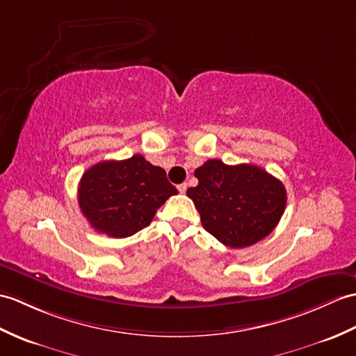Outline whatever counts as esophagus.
<instances>
[{
	"mask_svg": "<svg viewBox=\"0 0 356 356\" xmlns=\"http://www.w3.org/2000/svg\"><path fill=\"white\" fill-rule=\"evenodd\" d=\"M177 189H179V193H180V194H185V193H186V184H180V185H177Z\"/></svg>",
	"mask_w": 356,
	"mask_h": 356,
	"instance_id": "obj_1",
	"label": "esophagus"
}]
</instances>
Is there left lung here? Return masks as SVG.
<instances>
[{
  "instance_id": "1",
  "label": "left lung",
  "mask_w": 356,
  "mask_h": 356,
  "mask_svg": "<svg viewBox=\"0 0 356 356\" xmlns=\"http://www.w3.org/2000/svg\"><path fill=\"white\" fill-rule=\"evenodd\" d=\"M198 185L186 195L208 232L232 249L256 244L273 232L286 204L282 181L250 163L206 161L195 170Z\"/></svg>"
}]
</instances>
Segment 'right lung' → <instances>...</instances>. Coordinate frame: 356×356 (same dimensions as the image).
I'll return each mask as SVG.
<instances>
[{
	"instance_id": "right-lung-1",
	"label": "right lung",
	"mask_w": 356,
	"mask_h": 356,
	"mask_svg": "<svg viewBox=\"0 0 356 356\" xmlns=\"http://www.w3.org/2000/svg\"><path fill=\"white\" fill-rule=\"evenodd\" d=\"M176 194L163 168L135 154L92 165L80 179L77 197L90 227L112 238H127L150 225L156 211Z\"/></svg>"
}]
</instances>
